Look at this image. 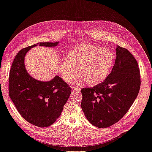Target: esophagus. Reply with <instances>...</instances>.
I'll return each mask as SVG.
<instances>
[{"label":"esophagus","mask_w":152,"mask_h":152,"mask_svg":"<svg viewBox=\"0 0 152 152\" xmlns=\"http://www.w3.org/2000/svg\"><path fill=\"white\" fill-rule=\"evenodd\" d=\"M72 90L75 91H80V88H75V87H73Z\"/></svg>","instance_id":"1"}]
</instances>
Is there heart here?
Returning <instances> with one entry per match:
<instances>
[{
	"instance_id": "b5f03b06",
	"label": "heart",
	"mask_w": 152,
	"mask_h": 152,
	"mask_svg": "<svg viewBox=\"0 0 152 152\" xmlns=\"http://www.w3.org/2000/svg\"><path fill=\"white\" fill-rule=\"evenodd\" d=\"M115 59L114 52L108 48H102L89 44H83L69 52L68 57L61 60L59 73L65 81H69L77 71L72 83L81 84L87 82L96 85L104 81L111 71Z\"/></svg>"
}]
</instances>
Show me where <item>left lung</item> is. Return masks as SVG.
I'll use <instances>...</instances> for the list:
<instances>
[{
    "mask_svg": "<svg viewBox=\"0 0 152 152\" xmlns=\"http://www.w3.org/2000/svg\"><path fill=\"white\" fill-rule=\"evenodd\" d=\"M112 72L104 82L81 89V108L86 118L98 128H106L124 116L134 103L141 86L139 68L127 49L117 45Z\"/></svg>",
    "mask_w": 152,
    "mask_h": 152,
    "instance_id": "obj_1",
    "label": "left lung"
}]
</instances>
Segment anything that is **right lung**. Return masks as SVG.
Here are the masks:
<instances>
[{"label": "right lung", "mask_w": 152, "mask_h": 152, "mask_svg": "<svg viewBox=\"0 0 152 152\" xmlns=\"http://www.w3.org/2000/svg\"><path fill=\"white\" fill-rule=\"evenodd\" d=\"M59 42L34 44L20 50L10 69L9 94L16 109L30 124L39 127L52 125L61 115L71 94V88L59 76L50 81L35 79L25 66V57L36 46L55 47Z\"/></svg>", "instance_id": "right-lung-1"}]
</instances>
